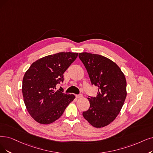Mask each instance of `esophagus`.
I'll return each mask as SVG.
<instances>
[{"instance_id":"34e87169","label":"esophagus","mask_w":153,"mask_h":153,"mask_svg":"<svg viewBox=\"0 0 153 153\" xmlns=\"http://www.w3.org/2000/svg\"><path fill=\"white\" fill-rule=\"evenodd\" d=\"M75 97L76 99H79V98H82L83 97V95H76Z\"/></svg>"}]
</instances>
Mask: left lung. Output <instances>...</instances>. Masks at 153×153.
I'll return each mask as SVG.
<instances>
[{
  "label": "left lung",
  "mask_w": 153,
  "mask_h": 153,
  "mask_svg": "<svg viewBox=\"0 0 153 153\" xmlns=\"http://www.w3.org/2000/svg\"><path fill=\"white\" fill-rule=\"evenodd\" d=\"M91 85L98 87L96 97L88 96L90 107L83 117L95 127H105L117 117L127 95L126 80L119 66L97 54L79 53Z\"/></svg>",
  "instance_id": "obj_1"
}]
</instances>
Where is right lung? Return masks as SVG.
<instances>
[{
  "instance_id": "add662e5",
  "label": "right lung",
  "mask_w": 153,
  "mask_h": 153,
  "mask_svg": "<svg viewBox=\"0 0 153 153\" xmlns=\"http://www.w3.org/2000/svg\"><path fill=\"white\" fill-rule=\"evenodd\" d=\"M78 53L61 52L39 59L24 74L22 91L30 115L38 123L49 124L62 115L66 107L75 99L65 94L63 88L56 91V85L63 82V73L78 56Z\"/></svg>"
}]
</instances>
